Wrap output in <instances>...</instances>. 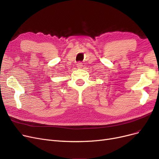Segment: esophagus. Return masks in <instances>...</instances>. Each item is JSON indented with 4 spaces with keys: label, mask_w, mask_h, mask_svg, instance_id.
Masks as SVG:
<instances>
[{
    "label": "esophagus",
    "mask_w": 159,
    "mask_h": 159,
    "mask_svg": "<svg viewBox=\"0 0 159 159\" xmlns=\"http://www.w3.org/2000/svg\"><path fill=\"white\" fill-rule=\"evenodd\" d=\"M76 66H77L78 68H82V67H83V63H82L81 62H79L77 63V64H76Z\"/></svg>",
    "instance_id": "obj_1"
}]
</instances>
